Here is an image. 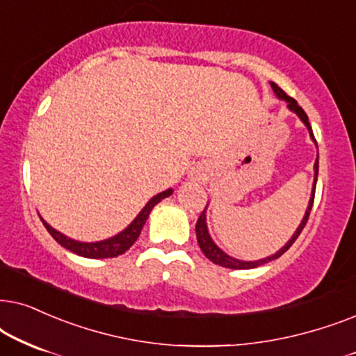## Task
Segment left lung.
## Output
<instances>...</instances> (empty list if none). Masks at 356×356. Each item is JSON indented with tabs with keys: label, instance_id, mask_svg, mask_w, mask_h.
<instances>
[{
	"label": "left lung",
	"instance_id": "8db88e82",
	"mask_svg": "<svg viewBox=\"0 0 356 356\" xmlns=\"http://www.w3.org/2000/svg\"><path fill=\"white\" fill-rule=\"evenodd\" d=\"M272 89H273L275 94H277L278 97H280V99H283V101H286V102H288V108H290V111H293V112H295V113H298V117L301 118L302 123H305V125L307 127V130H309V134H311V136H312V140L316 141L314 135H312V129H311L309 118H307L306 112L302 111V107H301V106H298V102L295 101V99L288 96V94H286L285 91H283L282 88H278V84L272 83ZM314 170H316V175H314V186H312V193H311L309 207H307V210H306V215H305V218H302V221H301L300 227H298V229H296V233L293 234V238H291L290 241H288V243L285 244V248H282L280 250H278L277 254H273L272 257H267V259H262V260H255V262H244V260H238V259H233V257H229V255H226L225 252H222V250H221L220 248H218V245H216L215 243H213L211 238H210V234H208V229H207V220H205V218H207V216H205V210H207V208H205V210L202 211V215L198 216V220H197V225H195V231H197V241H198V245H200L202 252L205 254V257H207L208 260H211L213 264H216V265H221V267H226V268H234V270H245V268H255V267H259V265H264V264H267V262H270V260H275V259H278V257H280V255L285 254L286 250L291 248L293 243H295V241L298 239V236L301 234V231L305 229V226H306L307 220H309V213H311L312 203H314V193H316L317 172H319V156H317V159H316Z\"/></svg>",
	"mask_w": 356,
	"mask_h": 356
}]
</instances>
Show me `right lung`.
<instances>
[{
	"label": "right lung",
	"mask_w": 356,
	"mask_h": 356,
	"mask_svg": "<svg viewBox=\"0 0 356 356\" xmlns=\"http://www.w3.org/2000/svg\"><path fill=\"white\" fill-rule=\"evenodd\" d=\"M172 191H165V192H161L158 195H154L151 200L146 203L143 210L140 211V215L135 218L134 221H131V225L129 227H125V229L122 231L120 234L113 236L111 239H106V241H101V243H78V241L74 239H70L66 238L65 234L58 233V231L54 229L49 222H44V226L47 227V231H49L51 238H54L56 243L60 245H63L65 249L71 250V252L81 255V257H88V259H108V257H117V255H120L125 252V250H129L131 245L135 244V241L138 239V236L141 233V229H143V225L148 220L149 216V211L153 210V207L156 203H159L163 198L169 197Z\"/></svg>",
	"instance_id": "add662e5"
}]
</instances>
